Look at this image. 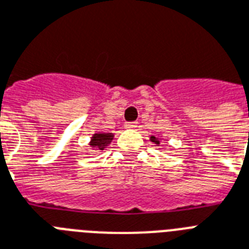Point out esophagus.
I'll use <instances>...</instances> for the list:
<instances>
[{"label":"esophagus","mask_w":249,"mask_h":249,"mask_svg":"<svg viewBox=\"0 0 249 249\" xmlns=\"http://www.w3.org/2000/svg\"><path fill=\"white\" fill-rule=\"evenodd\" d=\"M126 128H136L137 127V122H128L126 123Z\"/></svg>","instance_id":"34e87169"}]
</instances>
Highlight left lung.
<instances>
[{"label":"left lung","mask_w":249,"mask_h":249,"mask_svg":"<svg viewBox=\"0 0 249 249\" xmlns=\"http://www.w3.org/2000/svg\"><path fill=\"white\" fill-rule=\"evenodd\" d=\"M150 141H152V142H154V144H157V145H159V142H160L158 137H156V136H150Z\"/></svg>","instance_id":"left-lung-1"}]
</instances>
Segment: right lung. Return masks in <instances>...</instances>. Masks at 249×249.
<instances>
[{"instance_id":"add662e5","label":"right lung","mask_w":249,"mask_h":249,"mask_svg":"<svg viewBox=\"0 0 249 249\" xmlns=\"http://www.w3.org/2000/svg\"><path fill=\"white\" fill-rule=\"evenodd\" d=\"M114 135L112 132H97L91 137L90 146L96 150H104L110 142H112Z\"/></svg>"}]
</instances>
